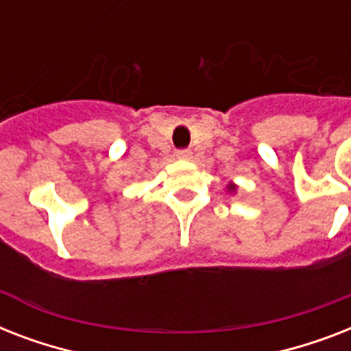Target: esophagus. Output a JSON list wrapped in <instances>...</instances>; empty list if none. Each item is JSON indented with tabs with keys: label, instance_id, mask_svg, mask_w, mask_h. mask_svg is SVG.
<instances>
[{
	"label": "esophagus",
	"instance_id": "esophagus-1",
	"mask_svg": "<svg viewBox=\"0 0 351 351\" xmlns=\"http://www.w3.org/2000/svg\"><path fill=\"white\" fill-rule=\"evenodd\" d=\"M191 151H189V149H178V151H176V156H178V158L180 160H189L191 158Z\"/></svg>",
	"mask_w": 351,
	"mask_h": 351
}]
</instances>
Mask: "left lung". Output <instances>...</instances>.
<instances>
[{
    "instance_id": "1",
    "label": "left lung",
    "mask_w": 351,
    "mask_h": 351,
    "mask_svg": "<svg viewBox=\"0 0 351 351\" xmlns=\"http://www.w3.org/2000/svg\"><path fill=\"white\" fill-rule=\"evenodd\" d=\"M228 189H230V191H234V186H228Z\"/></svg>"
}]
</instances>
